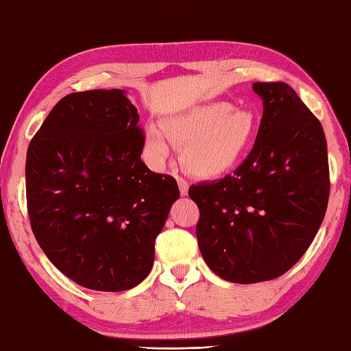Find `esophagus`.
<instances>
[{
    "instance_id": "34e87169",
    "label": "esophagus",
    "mask_w": 351,
    "mask_h": 351,
    "mask_svg": "<svg viewBox=\"0 0 351 351\" xmlns=\"http://www.w3.org/2000/svg\"><path fill=\"white\" fill-rule=\"evenodd\" d=\"M176 181H178V185H180V191L182 196H187L189 193V182L184 180V178L181 176H176Z\"/></svg>"
}]
</instances>
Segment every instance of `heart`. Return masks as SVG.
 Wrapping results in <instances>:
<instances>
[{
	"label": "heart",
	"mask_w": 351,
	"mask_h": 351,
	"mask_svg": "<svg viewBox=\"0 0 351 351\" xmlns=\"http://www.w3.org/2000/svg\"><path fill=\"white\" fill-rule=\"evenodd\" d=\"M156 126L146 128V147L156 161L166 160L169 141L181 146L185 170L213 180L234 169L248 152L258 130V117L248 108L230 101H213L169 115Z\"/></svg>",
	"instance_id": "heart-1"
}]
</instances>
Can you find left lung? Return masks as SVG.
I'll list each match as a JSON object with an SVG mask.
<instances>
[{"label":"left lung","instance_id":"1","mask_svg":"<svg viewBox=\"0 0 351 351\" xmlns=\"http://www.w3.org/2000/svg\"><path fill=\"white\" fill-rule=\"evenodd\" d=\"M252 89L263 117L250 155L232 175L189 189L205 263L240 285L277 278L303 257L330 193L319 120L283 82H256Z\"/></svg>","mask_w":351,"mask_h":351}]
</instances>
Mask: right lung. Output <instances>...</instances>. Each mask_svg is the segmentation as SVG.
<instances>
[{
    "label": "right lung",
    "mask_w": 351,
    "mask_h": 351,
    "mask_svg": "<svg viewBox=\"0 0 351 351\" xmlns=\"http://www.w3.org/2000/svg\"><path fill=\"white\" fill-rule=\"evenodd\" d=\"M138 120L123 89L73 93L51 109L27 150L33 234L48 260L86 289L140 285L180 197L173 176L141 161Z\"/></svg>",
    "instance_id": "right-lung-1"
}]
</instances>
